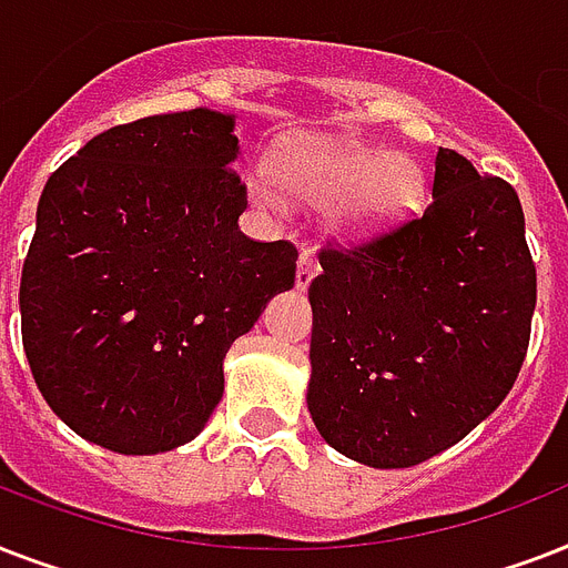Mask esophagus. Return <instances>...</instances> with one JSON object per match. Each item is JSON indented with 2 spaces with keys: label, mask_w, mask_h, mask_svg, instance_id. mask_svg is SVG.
Returning <instances> with one entry per match:
<instances>
[{
  "label": "esophagus",
  "mask_w": 568,
  "mask_h": 568,
  "mask_svg": "<svg viewBox=\"0 0 568 568\" xmlns=\"http://www.w3.org/2000/svg\"><path fill=\"white\" fill-rule=\"evenodd\" d=\"M315 274H318V262H315V256H312V250H303L301 258H297V276H294V285H297L301 292H306Z\"/></svg>",
  "instance_id": "esophagus-1"
}]
</instances>
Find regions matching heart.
<instances>
[{
    "mask_svg": "<svg viewBox=\"0 0 568 568\" xmlns=\"http://www.w3.org/2000/svg\"><path fill=\"white\" fill-rule=\"evenodd\" d=\"M280 185L303 203L333 205L336 230L365 235L386 230L418 209L424 173L404 153L383 155L365 146L294 141L276 153V176L262 168L247 176L250 196L265 209L283 203Z\"/></svg>",
    "mask_w": 568,
    "mask_h": 568,
    "instance_id": "heart-1",
    "label": "heart"
}]
</instances>
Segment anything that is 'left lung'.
<instances>
[{
    "instance_id": "obj_1",
    "label": "left lung",
    "mask_w": 568,
    "mask_h": 568,
    "mask_svg": "<svg viewBox=\"0 0 568 568\" xmlns=\"http://www.w3.org/2000/svg\"><path fill=\"white\" fill-rule=\"evenodd\" d=\"M318 262L306 404L338 454L418 466L510 395L537 306L510 182L439 146L424 214L356 247L327 244Z\"/></svg>"
}]
</instances>
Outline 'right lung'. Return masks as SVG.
<instances>
[{"instance_id": "right-lung-1", "label": "right lung", "mask_w": 568, "mask_h": 568, "mask_svg": "<svg viewBox=\"0 0 568 568\" xmlns=\"http://www.w3.org/2000/svg\"><path fill=\"white\" fill-rule=\"evenodd\" d=\"M232 129L212 109L111 126L40 194L22 347L43 400L93 445L162 454L194 439L232 342L294 285L292 241L239 230Z\"/></svg>"}]
</instances>
